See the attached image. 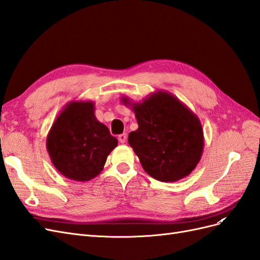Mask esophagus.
<instances>
[{"mask_svg":"<svg viewBox=\"0 0 260 260\" xmlns=\"http://www.w3.org/2000/svg\"><path fill=\"white\" fill-rule=\"evenodd\" d=\"M118 140H119L120 143H124L125 140H127V135H125V133H122V135L118 136Z\"/></svg>","mask_w":260,"mask_h":260,"instance_id":"1","label":"esophagus"}]
</instances>
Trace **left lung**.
<instances>
[{
    "label": "left lung",
    "instance_id": "obj_1",
    "mask_svg": "<svg viewBox=\"0 0 260 260\" xmlns=\"http://www.w3.org/2000/svg\"><path fill=\"white\" fill-rule=\"evenodd\" d=\"M121 102L136 115L139 128L129 133L128 142L146 174L161 182L190 175L204 151L199 117L167 91H156L139 103L127 96Z\"/></svg>",
    "mask_w": 260,
    "mask_h": 260
}]
</instances>
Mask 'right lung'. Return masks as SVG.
Listing matches in <instances>:
<instances>
[{
	"instance_id": "add662e5",
	"label": "right lung",
	"mask_w": 260,
	"mask_h": 260,
	"mask_svg": "<svg viewBox=\"0 0 260 260\" xmlns=\"http://www.w3.org/2000/svg\"><path fill=\"white\" fill-rule=\"evenodd\" d=\"M92 101H72L61 109L46 137L54 167L67 179L89 181L103 170L118 145L108 128L94 115Z\"/></svg>"
}]
</instances>
